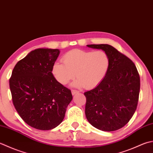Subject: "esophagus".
I'll list each match as a JSON object with an SVG mask.
<instances>
[{"label": "esophagus", "instance_id": "obj_1", "mask_svg": "<svg viewBox=\"0 0 153 153\" xmlns=\"http://www.w3.org/2000/svg\"><path fill=\"white\" fill-rule=\"evenodd\" d=\"M79 92V91L74 90V89H72V90H71V94H72V95H76V94H78Z\"/></svg>", "mask_w": 153, "mask_h": 153}]
</instances>
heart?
Returning <instances> with one entry per match:
<instances>
[{
  "mask_svg": "<svg viewBox=\"0 0 153 153\" xmlns=\"http://www.w3.org/2000/svg\"><path fill=\"white\" fill-rule=\"evenodd\" d=\"M62 61L55 62L52 73L57 82L65 85L76 77L75 87L83 86L85 89L96 87L105 76L109 65L108 55L103 50L74 49L65 53Z\"/></svg>",
  "mask_w": 153,
  "mask_h": 153,
  "instance_id": "1",
  "label": "heart"
}]
</instances>
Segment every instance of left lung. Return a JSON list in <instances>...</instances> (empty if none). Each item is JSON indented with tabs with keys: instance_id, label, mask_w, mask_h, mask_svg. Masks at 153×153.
Returning <instances> with one entry per match:
<instances>
[{
	"instance_id": "left-lung-1",
	"label": "left lung",
	"mask_w": 153,
	"mask_h": 153,
	"mask_svg": "<svg viewBox=\"0 0 153 153\" xmlns=\"http://www.w3.org/2000/svg\"><path fill=\"white\" fill-rule=\"evenodd\" d=\"M109 58L108 70L96 88L86 91L85 116L99 130L114 131L130 121L138 104L140 77L134 63L109 44H90Z\"/></svg>"
}]
</instances>
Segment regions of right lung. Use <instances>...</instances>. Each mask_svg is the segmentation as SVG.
I'll return each instance as SVG.
<instances>
[{
    "label": "right lung",
    "mask_w": 153,
    "mask_h": 153,
    "mask_svg": "<svg viewBox=\"0 0 153 153\" xmlns=\"http://www.w3.org/2000/svg\"><path fill=\"white\" fill-rule=\"evenodd\" d=\"M58 49L38 48L18 62L9 81L15 109L30 126L50 130L64 120L72 95L52 73Z\"/></svg>",
    "instance_id": "1"
}]
</instances>
